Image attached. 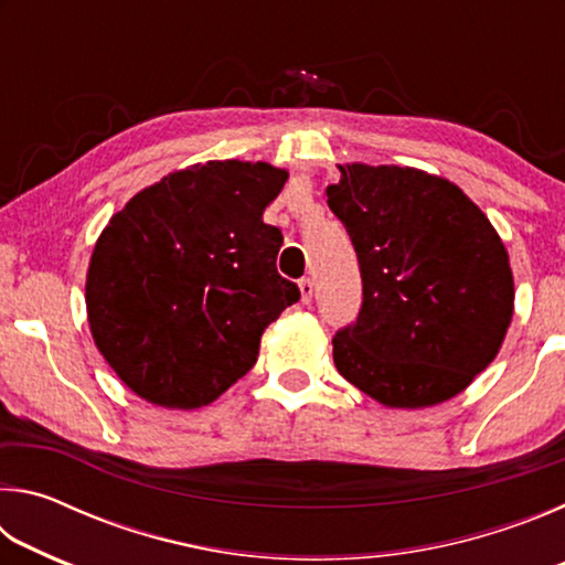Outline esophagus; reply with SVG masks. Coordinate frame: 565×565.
Masks as SVG:
<instances>
[{
	"label": "esophagus",
	"instance_id": "1",
	"mask_svg": "<svg viewBox=\"0 0 565 565\" xmlns=\"http://www.w3.org/2000/svg\"><path fill=\"white\" fill-rule=\"evenodd\" d=\"M299 291H301V301L303 303H311V299H313V281L311 279H301L299 281Z\"/></svg>",
	"mask_w": 565,
	"mask_h": 565
}]
</instances>
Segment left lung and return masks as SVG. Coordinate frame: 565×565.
Here are the masks:
<instances>
[{"label": "left lung", "mask_w": 565, "mask_h": 565, "mask_svg": "<svg viewBox=\"0 0 565 565\" xmlns=\"http://www.w3.org/2000/svg\"><path fill=\"white\" fill-rule=\"evenodd\" d=\"M329 209L356 248L363 303L333 337L339 374L388 408L444 404L495 359L513 319L499 232L454 181L339 164Z\"/></svg>", "instance_id": "8db88e82"}]
</instances>
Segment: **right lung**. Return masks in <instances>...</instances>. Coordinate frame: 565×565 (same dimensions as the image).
Segmentation results:
<instances>
[{"label": "right lung", "mask_w": 565, "mask_h": 565, "mask_svg": "<svg viewBox=\"0 0 565 565\" xmlns=\"http://www.w3.org/2000/svg\"><path fill=\"white\" fill-rule=\"evenodd\" d=\"M289 171L206 161L134 194L94 244L92 339L124 384L161 408H202L259 356L262 333L299 301L276 271L284 236L264 209Z\"/></svg>", "instance_id": "right-lung-1"}]
</instances>
